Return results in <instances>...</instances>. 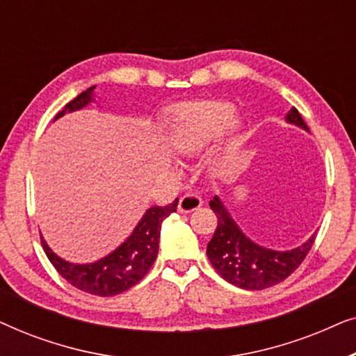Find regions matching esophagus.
Masks as SVG:
<instances>
[{
  "mask_svg": "<svg viewBox=\"0 0 356 356\" xmlns=\"http://www.w3.org/2000/svg\"><path fill=\"white\" fill-rule=\"evenodd\" d=\"M202 206V199L197 194H184L178 202V211L181 213H189L193 211H197Z\"/></svg>",
  "mask_w": 356,
  "mask_h": 356,
  "instance_id": "1",
  "label": "esophagus"
}]
</instances>
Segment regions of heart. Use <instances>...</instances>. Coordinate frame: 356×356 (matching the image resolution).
Instances as JSON below:
<instances>
[{"instance_id":"1","label":"heart","mask_w":356,"mask_h":356,"mask_svg":"<svg viewBox=\"0 0 356 356\" xmlns=\"http://www.w3.org/2000/svg\"><path fill=\"white\" fill-rule=\"evenodd\" d=\"M233 106L220 100L189 102L167 118V140L178 154H196L212 144L232 123Z\"/></svg>"}]
</instances>
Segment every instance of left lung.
Instances as JSON below:
<instances>
[{"mask_svg":"<svg viewBox=\"0 0 356 356\" xmlns=\"http://www.w3.org/2000/svg\"><path fill=\"white\" fill-rule=\"evenodd\" d=\"M286 121L309 131L298 110L291 108ZM217 216V228L207 245V257L223 279L245 290H264L284 282L305 261L316 233L303 245L289 251H274L250 240L236 225L218 196L209 202Z\"/></svg>","mask_w":356,"mask_h":356,"instance_id":"1","label":"left lung"}]
</instances>
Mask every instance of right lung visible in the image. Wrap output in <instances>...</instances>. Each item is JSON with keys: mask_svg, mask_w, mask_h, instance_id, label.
Returning <instances> with one entry per match:
<instances>
[{"mask_svg": "<svg viewBox=\"0 0 356 356\" xmlns=\"http://www.w3.org/2000/svg\"><path fill=\"white\" fill-rule=\"evenodd\" d=\"M94 89L95 86L89 87L77 95L74 100H71L55 116V120L61 118L66 113H71V111L84 108L90 102H94ZM177 206L178 199L168 206H154L147 209L124 243H121L108 256L90 262V264H72V262L61 259L50 250V246L40 235L43 251H45L53 267L58 270V274L76 289L97 296L120 295L143 280L144 275L152 267L155 259H157L162 222L170 213L177 212Z\"/></svg>", "mask_w": 356, "mask_h": 356, "instance_id": "1", "label": "right lung"}]
</instances>
